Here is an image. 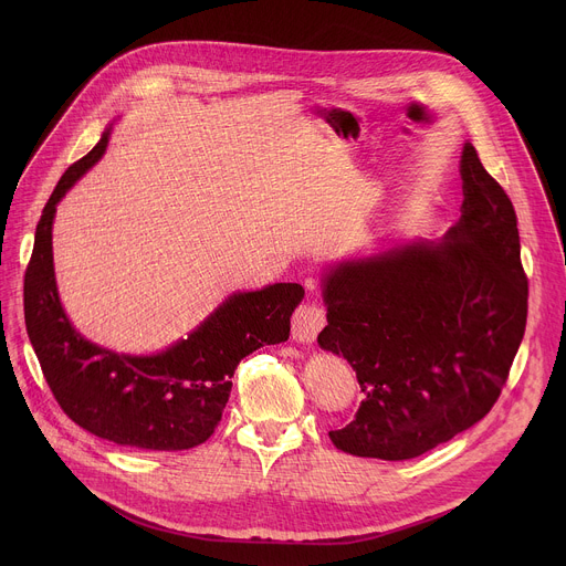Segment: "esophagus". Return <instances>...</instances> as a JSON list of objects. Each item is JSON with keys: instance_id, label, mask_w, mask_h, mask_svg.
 Returning <instances> with one entry per match:
<instances>
[{"instance_id": "obj_1", "label": "esophagus", "mask_w": 566, "mask_h": 566, "mask_svg": "<svg viewBox=\"0 0 566 566\" xmlns=\"http://www.w3.org/2000/svg\"><path fill=\"white\" fill-rule=\"evenodd\" d=\"M327 325L325 308L317 306L315 302H304L293 313V340L297 343H313L319 334V329Z\"/></svg>"}]
</instances>
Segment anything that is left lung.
<instances>
[{"instance_id":"1","label":"left lung","mask_w":566,"mask_h":566,"mask_svg":"<svg viewBox=\"0 0 566 566\" xmlns=\"http://www.w3.org/2000/svg\"><path fill=\"white\" fill-rule=\"evenodd\" d=\"M461 217L439 241L415 239L338 262L322 277L317 345L345 356L365 400L332 430L356 457L415 459L491 412L526 329L528 282L515 208L465 143Z\"/></svg>"}]
</instances>
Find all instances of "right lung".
Wrapping results in <instances>:
<instances>
[{
	"instance_id": "add662e5",
	"label": "right lung",
	"mask_w": 566,
	"mask_h": 566,
	"mask_svg": "<svg viewBox=\"0 0 566 566\" xmlns=\"http://www.w3.org/2000/svg\"><path fill=\"white\" fill-rule=\"evenodd\" d=\"M107 143L109 129L62 175L42 210L24 277L27 332L55 400L73 423L136 450H188L221 421L239 360L289 340L304 289L277 282L237 291L188 338L149 356L116 354L80 336L57 295L51 230L55 206L98 164Z\"/></svg>"
}]
</instances>
